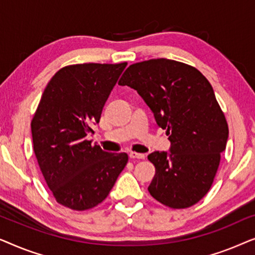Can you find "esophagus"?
I'll use <instances>...</instances> for the list:
<instances>
[{
	"mask_svg": "<svg viewBox=\"0 0 255 255\" xmlns=\"http://www.w3.org/2000/svg\"><path fill=\"white\" fill-rule=\"evenodd\" d=\"M131 159H145V154H141V153H137V152H130L128 154Z\"/></svg>",
	"mask_w": 255,
	"mask_h": 255,
	"instance_id": "34e87169",
	"label": "esophagus"
}]
</instances>
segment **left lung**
<instances>
[{
	"mask_svg": "<svg viewBox=\"0 0 255 255\" xmlns=\"http://www.w3.org/2000/svg\"><path fill=\"white\" fill-rule=\"evenodd\" d=\"M137 93L169 135L170 151L153 152L148 191L172 209L196 204L210 190L229 127L207 78L193 66L151 59L128 66L118 82Z\"/></svg>",
	"mask_w": 255,
	"mask_h": 255,
	"instance_id": "obj_1",
	"label": "left lung"
}]
</instances>
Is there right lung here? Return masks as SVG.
Returning <instances> with one entry per match:
<instances>
[{
    "label": "right lung",
    "instance_id": "add662e5",
    "mask_svg": "<svg viewBox=\"0 0 255 255\" xmlns=\"http://www.w3.org/2000/svg\"><path fill=\"white\" fill-rule=\"evenodd\" d=\"M122 64L69 65L47 83L31 121L33 151L55 201L76 211L106 200L127 166V153L104 152L86 137L100 122Z\"/></svg>",
    "mask_w": 255,
    "mask_h": 255
}]
</instances>
